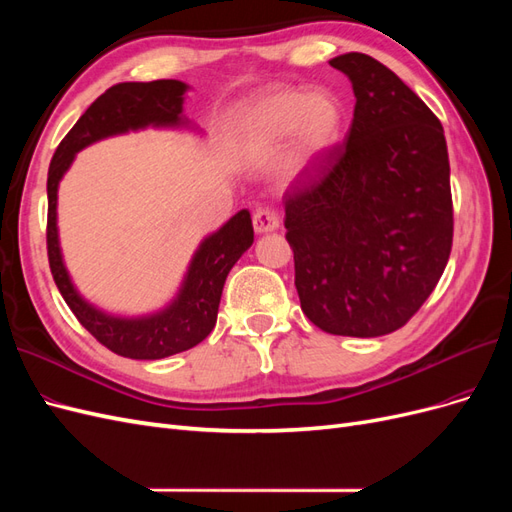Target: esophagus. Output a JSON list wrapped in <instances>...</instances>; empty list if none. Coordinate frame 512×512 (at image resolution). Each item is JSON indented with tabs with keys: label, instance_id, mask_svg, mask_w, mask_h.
Listing matches in <instances>:
<instances>
[{
	"label": "esophagus",
	"instance_id": "1",
	"mask_svg": "<svg viewBox=\"0 0 512 512\" xmlns=\"http://www.w3.org/2000/svg\"><path fill=\"white\" fill-rule=\"evenodd\" d=\"M252 222H254V230L258 232V235H267V232H273L280 228V215L271 209H258L254 213Z\"/></svg>",
	"mask_w": 512,
	"mask_h": 512
}]
</instances>
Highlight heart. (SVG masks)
I'll list each match as a JSON object with an SVG mask.
<instances>
[{"mask_svg": "<svg viewBox=\"0 0 512 512\" xmlns=\"http://www.w3.org/2000/svg\"><path fill=\"white\" fill-rule=\"evenodd\" d=\"M344 108L327 89H267L245 100L232 117V136L245 158H267L292 138L297 166L314 164L339 143Z\"/></svg>", "mask_w": 512, "mask_h": 512, "instance_id": "b5f03b06", "label": "heart"}]
</instances>
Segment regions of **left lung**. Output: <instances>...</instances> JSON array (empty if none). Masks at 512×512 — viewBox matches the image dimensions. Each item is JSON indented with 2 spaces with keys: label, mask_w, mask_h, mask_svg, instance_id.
Instances as JSON below:
<instances>
[{
  "label": "left lung",
  "mask_w": 512,
  "mask_h": 512,
  "mask_svg": "<svg viewBox=\"0 0 512 512\" xmlns=\"http://www.w3.org/2000/svg\"><path fill=\"white\" fill-rule=\"evenodd\" d=\"M329 64L354 119L320 177L286 194V239L303 314L346 337L393 333L418 312L451 256V166L442 123L374 57Z\"/></svg>",
  "instance_id": "8db88e82"
}]
</instances>
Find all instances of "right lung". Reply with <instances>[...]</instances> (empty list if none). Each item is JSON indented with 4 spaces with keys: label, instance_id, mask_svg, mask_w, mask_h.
<instances>
[{
    "label": "right lung",
    "instance_id": "obj_1",
    "mask_svg": "<svg viewBox=\"0 0 512 512\" xmlns=\"http://www.w3.org/2000/svg\"><path fill=\"white\" fill-rule=\"evenodd\" d=\"M188 89L190 85L173 79L113 85L74 123V128L59 143L49 166L46 247H49L53 280L83 327L102 346L128 359H164V356L194 348L213 331L226 277L254 243L250 211L241 209L222 228L200 241L173 301L153 314L130 318L104 312L76 290L59 245L57 190L76 153L102 138L145 128L196 130L194 123L183 115Z\"/></svg>",
    "mask_w": 512,
    "mask_h": 512
}]
</instances>
